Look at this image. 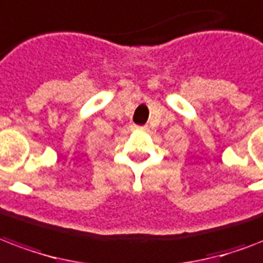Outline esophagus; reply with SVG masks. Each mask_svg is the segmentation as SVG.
Masks as SVG:
<instances>
[{"label": "esophagus", "mask_w": 263, "mask_h": 263, "mask_svg": "<svg viewBox=\"0 0 263 263\" xmlns=\"http://www.w3.org/2000/svg\"><path fill=\"white\" fill-rule=\"evenodd\" d=\"M138 129H141V130H148V126H141V127H138Z\"/></svg>", "instance_id": "34e87169"}]
</instances>
